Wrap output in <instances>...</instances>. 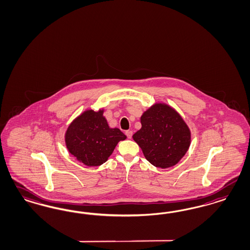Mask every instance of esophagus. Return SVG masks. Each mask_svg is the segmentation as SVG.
Instances as JSON below:
<instances>
[{
	"label": "esophagus",
	"mask_w": 250,
	"mask_h": 250,
	"mask_svg": "<svg viewBox=\"0 0 250 250\" xmlns=\"http://www.w3.org/2000/svg\"><path fill=\"white\" fill-rule=\"evenodd\" d=\"M125 135H126L127 138H132V135H133V132L131 130H127V131H125Z\"/></svg>",
	"instance_id": "1"
}]
</instances>
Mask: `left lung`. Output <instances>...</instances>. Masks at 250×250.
Returning <instances> with one entry per match:
<instances>
[{"mask_svg":"<svg viewBox=\"0 0 250 250\" xmlns=\"http://www.w3.org/2000/svg\"><path fill=\"white\" fill-rule=\"evenodd\" d=\"M141 128L133 135L146 160L156 167L174 166L191 144V131L172 106L156 103L142 113Z\"/></svg>","mask_w":250,"mask_h":250,"instance_id":"8db88e82","label":"left lung"}]
</instances>
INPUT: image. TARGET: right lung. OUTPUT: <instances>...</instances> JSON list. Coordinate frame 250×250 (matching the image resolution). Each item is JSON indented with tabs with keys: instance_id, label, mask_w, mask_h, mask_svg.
I'll return each mask as SVG.
<instances>
[{
	"instance_id": "right-lung-1",
	"label": "right lung",
	"mask_w": 250,
	"mask_h": 250,
	"mask_svg": "<svg viewBox=\"0 0 250 250\" xmlns=\"http://www.w3.org/2000/svg\"><path fill=\"white\" fill-rule=\"evenodd\" d=\"M104 109H87L71 122L64 134L65 146L78 162L86 166H100L107 162L118 142L126 136L112 128L104 115Z\"/></svg>"
}]
</instances>
